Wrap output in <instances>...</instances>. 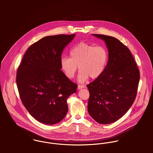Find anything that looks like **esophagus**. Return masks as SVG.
<instances>
[{
	"mask_svg": "<svg viewBox=\"0 0 153 153\" xmlns=\"http://www.w3.org/2000/svg\"><path fill=\"white\" fill-rule=\"evenodd\" d=\"M84 88H85L84 85H79L78 86V89H81Z\"/></svg>",
	"mask_w": 153,
	"mask_h": 153,
	"instance_id": "34e87169",
	"label": "esophagus"
}]
</instances>
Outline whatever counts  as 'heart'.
I'll use <instances>...</instances> for the list:
<instances>
[{
	"mask_svg": "<svg viewBox=\"0 0 153 153\" xmlns=\"http://www.w3.org/2000/svg\"><path fill=\"white\" fill-rule=\"evenodd\" d=\"M69 56L70 58H61V69L66 77L72 79L75 76L78 66L80 71L78 81L83 83L88 77L95 79L102 74L108 62L109 52L104 45L95 46L86 42H81L70 50Z\"/></svg>",
	"mask_w": 153,
	"mask_h": 153,
	"instance_id": "1",
	"label": "heart"
}]
</instances>
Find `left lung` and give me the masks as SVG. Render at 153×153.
Masks as SVG:
<instances>
[{
    "label": "left lung",
    "instance_id": "left-lung-1",
    "mask_svg": "<svg viewBox=\"0 0 153 153\" xmlns=\"http://www.w3.org/2000/svg\"><path fill=\"white\" fill-rule=\"evenodd\" d=\"M92 35L104 41L109 56L102 74L87 85L88 111L97 123L109 124L121 118L134 103L140 71L129 49L118 39Z\"/></svg>",
    "mask_w": 153,
    "mask_h": 153
}]
</instances>
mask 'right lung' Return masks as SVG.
Returning <instances> with one entry per match:
<instances>
[{
    "label": "right lung",
    "mask_w": 153,
    "mask_h": 153,
    "mask_svg": "<svg viewBox=\"0 0 153 153\" xmlns=\"http://www.w3.org/2000/svg\"><path fill=\"white\" fill-rule=\"evenodd\" d=\"M75 34L44 37L30 46L19 66L16 84L22 104L37 121L53 125L68 110L67 100L77 85L61 70L60 59Z\"/></svg>",
    "instance_id": "obj_1"
}]
</instances>
